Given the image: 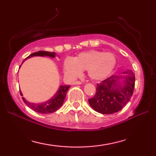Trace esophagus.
Segmentation results:
<instances>
[{
    "instance_id": "34e87169",
    "label": "esophagus",
    "mask_w": 156,
    "mask_h": 156,
    "mask_svg": "<svg viewBox=\"0 0 156 156\" xmlns=\"http://www.w3.org/2000/svg\"><path fill=\"white\" fill-rule=\"evenodd\" d=\"M72 85H80V84H82V82H80V81H75V82H73L72 83Z\"/></svg>"
}]
</instances>
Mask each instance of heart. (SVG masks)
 Instances as JSON below:
<instances>
[{
    "instance_id": "1",
    "label": "heart",
    "mask_w": 156,
    "mask_h": 156,
    "mask_svg": "<svg viewBox=\"0 0 156 156\" xmlns=\"http://www.w3.org/2000/svg\"><path fill=\"white\" fill-rule=\"evenodd\" d=\"M116 64V58L113 53L93 50L81 52L73 59L66 58L63 69L66 75L72 79L80 76L82 71L87 70L91 80L99 81L110 75Z\"/></svg>"
}]
</instances>
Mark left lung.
Here are the masks:
<instances>
[{
    "mask_svg": "<svg viewBox=\"0 0 156 156\" xmlns=\"http://www.w3.org/2000/svg\"><path fill=\"white\" fill-rule=\"evenodd\" d=\"M112 75L97 85V92L89 99L91 107L102 114H112L124 107L133 94L135 74L131 70Z\"/></svg>",
    "mask_w": 156,
    "mask_h": 156,
    "instance_id": "8db88e82",
    "label": "left lung"
}]
</instances>
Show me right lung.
<instances>
[{"instance_id":"add662e5","label":"right lung","mask_w":156,"mask_h":156,"mask_svg":"<svg viewBox=\"0 0 156 156\" xmlns=\"http://www.w3.org/2000/svg\"><path fill=\"white\" fill-rule=\"evenodd\" d=\"M34 56H41V57H50L52 58H54L56 57V53L55 52H44V51H38L37 52H34L33 54L30 55L28 57H26L23 62L26 60L27 59L30 58ZM23 64V63H22ZM21 66V65H20ZM19 67V68H20ZM70 86L69 85H61L59 87L58 91H57L56 94L53 96L52 98L48 100L45 102L40 104H35L31 103L25 100L24 97H22L23 101L26 104L27 106H29L31 109H33L35 112L37 113H40V114H50V113H53L56 112L57 109L62 106L65 101V97L67 95V92L68 89H69ZM20 95L23 96V94L20 91Z\"/></svg>"}]
</instances>
